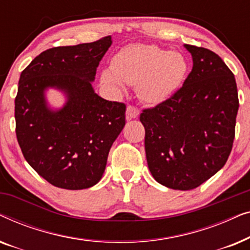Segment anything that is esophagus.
<instances>
[{"label":"esophagus","instance_id":"1","mask_svg":"<svg viewBox=\"0 0 250 250\" xmlns=\"http://www.w3.org/2000/svg\"><path fill=\"white\" fill-rule=\"evenodd\" d=\"M139 114H140L139 109L133 107V105H128V107L126 108V119H127V121H129V119L138 118Z\"/></svg>","mask_w":250,"mask_h":250}]
</instances>
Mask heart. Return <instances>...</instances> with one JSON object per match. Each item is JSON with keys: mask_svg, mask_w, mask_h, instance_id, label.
<instances>
[{"mask_svg": "<svg viewBox=\"0 0 250 250\" xmlns=\"http://www.w3.org/2000/svg\"><path fill=\"white\" fill-rule=\"evenodd\" d=\"M111 70L101 73L102 86L114 95L124 93L125 83L135 85L140 99L146 104H160L179 90L189 70L181 52L156 45H128L111 59Z\"/></svg>", "mask_w": 250, "mask_h": 250, "instance_id": "1", "label": "heart"}]
</instances>
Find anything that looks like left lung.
Segmentation results:
<instances>
[{"label":"left lung","mask_w":250,"mask_h":250,"mask_svg":"<svg viewBox=\"0 0 250 250\" xmlns=\"http://www.w3.org/2000/svg\"><path fill=\"white\" fill-rule=\"evenodd\" d=\"M192 70L168 100L146 109L148 167L157 182L192 190L225 165L234 140L239 109L234 75L213 51L184 44Z\"/></svg>","instance_id":"obj_1"}]
</instances>
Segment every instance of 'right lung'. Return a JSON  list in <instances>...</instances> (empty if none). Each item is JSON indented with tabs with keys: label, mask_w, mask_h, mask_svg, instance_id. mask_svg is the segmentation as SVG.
Here are the masks:
<instances>
[{
	"label": "right lung",
	"mask_w": 250,
	"mask_h": 250,
	"mask_svg": "<svg viewBox=\"0 0 250 250\" xmlns=\"http://www.w3.org/2000/svg\"><path fill=\"white\" fill-rule=\"evenodd\" d=\"M111 36L52 47L19 78L15 100L17 140L27 163L57 188L87 189L104 175L112 143L125 126L126 105L94 92L92 82ZM50 88L66 98L61 108L46 99Z\"/></svg>",
	"instance_id": "right-lung-1"
}]
</instances>
